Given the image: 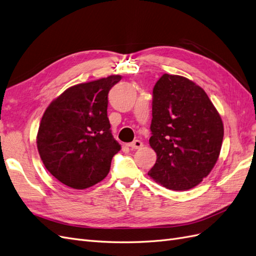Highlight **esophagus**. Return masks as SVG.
<instances>
[{
    "label": "esophagus",
    "instance_id": "esophagus-1",
    "mask_svg": "<svg viewBox=\"0 0 256 256\" xmlns=\"http://www.w3.org/2000/svg\"><path fill=\"white\" fill-rule=\"evenodd\" d=\"M131 150H140L143 147V143L140 140H134V142H131L128 144Z\"/></svg>",
    "mask_w": 256,
    "mask_h": 256
}]
</instances>
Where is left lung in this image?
Here are the masks:
<instances>
[{"label": "left lung", "instance_id": "obj_1", "mask_svg": "<svg viewBox=\"0 0 256 256\" xmlns=\"http://www.w3.org/2000/svg\"><path fill=\"white\" fill-rule=\"evenodd\" d=\"M150 131L157 160L148 175L170 190L194 188L219 158L220 114L205 90L184 76L164 74L154 84Z\"/></svg>", "mask_w": 256, "mask_h": 256}]
</instances>
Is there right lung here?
<instances>
[{
  "instance_id": "right-lung-1",
  "label": "right lung",
  "mask_w": 256,
  "mask_h": 256,
  "mask_svg": "<svg viewBox=\"0 0 256 256\" xmlns=\"http://www.w3.org/2000/svg\"><path fill=\"white\" fill-rule=\"evenodd\" d=\"M118 74L67 88L46 109L37 148L46 168L68 187L86 189L102 182L120 145L111 132L108 94Z\"/></svg>"
}]
</instances>
